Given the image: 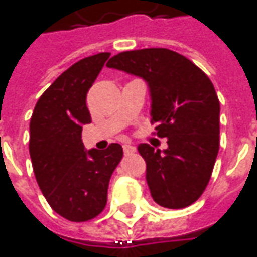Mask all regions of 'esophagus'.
<instances>
[{"instance_id":"1","label":"esophagus","mask_w":257,"mask_h":257,"mask_svg":"<svg viewBox=\"0 0 257 257\" xmlns=\"http://www.w3.org/2000/svg\"><path fill=\"white\" fill-rule=\"evenodd\" d=\"M135 151V147L132 145V144H125L123 145V152L125 154H131V152H134Z\"/></svg>"}]
</instances>
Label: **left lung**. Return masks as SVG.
Here are the masks:
<instances>
[{
	"label": "left lung",
	"instance_id": "1",
	"mask_svg": "<svg viewBox=\"0 0 257 257\" xmlns=\"http://www.w3.org/2000/svg\"><path fill=\"white\" fill-rule=\"evenodd\" d=\"M138 76L150 87L151 122L167 150L140 144L147 183L157 204L184 208L206 190L218 154L220 102L207 74L168 49L119 53L106 64Z\"/></svg>",
	"mask_w": 257,
	"mask_h": 257
}]
</instances>
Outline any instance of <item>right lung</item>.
Segmentation results:
<instances>
[{"label": "right lung", "mask_w": 257, "mask_h": 257, "mask_svg": "<svg viewBox=\"0 0 257 257\" xmlns=\"http://www.w3.org/2000/svg\"><path fill=\"white\" fill-rule=\"evenodd\" d=\"M110 53L74 63L40 96L30 120V157L40 190L50 207L70 221L103 211L110 175L122 160L119 144L86 151L83 125L92 117L86 95Z\"/></svg>", "instance_id": "add662e5"}]
</instances>
